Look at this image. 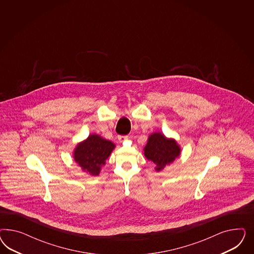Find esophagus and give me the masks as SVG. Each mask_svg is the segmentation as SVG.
<instances>
[{
  "label": "esophagus",
  "mask_w": 254,
  "mask_h": 254,
  "mask_svg": "<svg viewBox=\"0 0 254 254\" xmlns=\"http://www.w3.org/2000/svg\"><path fill=\"white\" fill-rule=\"evenodd\" d=\"M128 136H118V139L120 142H123L125 139H127Z\"/></svg>",
  "instance_id": "1"
}]
</instances>
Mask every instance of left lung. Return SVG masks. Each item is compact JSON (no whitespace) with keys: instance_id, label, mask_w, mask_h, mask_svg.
Listing matches in <instances>:
<instances>
[{"instance_id":"left-lung-1","label":"left lung","mask_w":254,"mask_h":254,"mask_svg":"<svg viewBox=\"0 0 254 254\" xmlns=\"http://www.w3.org/2000/svg\"><path fill=\"white\" fill-rule=\"evenodd\" d=\"M143 150L147 159L154 162L156 166V171H160L167 165L174 161L181 153V148L174 139L167 138L158 132L149 136L146 146Z\"/></svg>"}]
</instances>
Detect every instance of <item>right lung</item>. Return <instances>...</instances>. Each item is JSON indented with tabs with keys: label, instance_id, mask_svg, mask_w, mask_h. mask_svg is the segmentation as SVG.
Wrapping results in <instances>:
<instances>
[{
	"label": "right lung",
	"instance_id": "add662e5",
	"mask_svg": "<svg viewBox=\"0 0 254 254\" xmlns=\"http://www.w3.org/2000/svg\"><path fill=\"white\" fill-rule=\"evenodd\" d=\"M115 147L112 141L93 134L77 145L73 157L84 171L97 176L100 174L101 166L105 164V160Z\"/></svg>",
	"mask_w": 254,
	"mask_h": 254
}]
</instances>
